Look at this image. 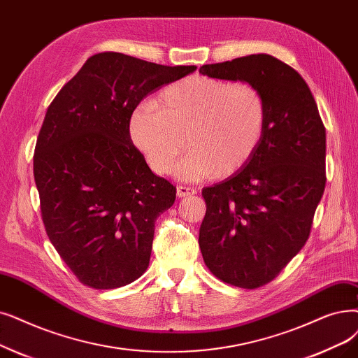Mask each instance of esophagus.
Returning a JSON list of instances; mask_svg holds the SVG:
<instances>
[{
	"instance_id": "esophagus-1",
	"label": "esophagus",
	"mask_w": 358,
	"mask_h": 358,
	"mask_svg": "<svg viewBox=\"0 0 358 358\" xmlns=\"http://www.w3.org/2000/svg\"><path fill=\"white\" fill-rule=\"evenodd\" d=\"M197 192L193 187H187V185H178L177 187V196L178 197H190L194 196Z\"/></svg>"
}]
</instances>
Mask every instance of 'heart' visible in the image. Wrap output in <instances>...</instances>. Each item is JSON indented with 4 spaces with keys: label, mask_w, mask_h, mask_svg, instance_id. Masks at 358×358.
<instances>
[{
    "label": "heart",
    "mask_w": 358,
    "mask_h": 358,
    "mask_svg": "<svg viewBox=\"0 0 358 358\" xmlns=\"http://www.w3.org/2000/svg\"><path fill=\"white\" fill-rule=\"evenodd\" d=\"M268 106L260 89L245 80L190 76L166 86L157 102L138 105L130 134L158 174L178 166L182 180L196 181L240 171L257 152L266 131Z\"/></svg>",
    "instance_id": "obj_1"
}]
</instances>
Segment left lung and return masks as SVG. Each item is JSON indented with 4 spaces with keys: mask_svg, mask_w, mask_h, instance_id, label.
Segmentation results:
<instances>
[{
    "mask_svg": "<svg viewBox=\"0 0 358 358\" xmlns=\"http://www.w3.org/2000/svg\"><path fill=\"white\" fill-rule=\"evenodd\" d=\"M213 79L256 85L268 106L255 157L225 181L201 190L199 245L222 282L269 284L304 247L326 184V130L303 77L268 54L206 64Z\"/></svg>",
    "mask_w": 358,
    "mask_h": 358,
    "instance_id": "1",
    "label": "left lung"
}]
</instances>
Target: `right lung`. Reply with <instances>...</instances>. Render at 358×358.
<instances>
[{
    "label": "right lung",
    "mask_w": 358,
    "mask_h": 358,
    "mask_svg": "<svg viewBox=\"0 0 358 358\" xmlns=\"http://www.w3.org/2000/svg\"><path fill=\"white\" fill-rule=\"evenodd\" d=\"M196 69L95 54L48 106L34 155L42 221L83 285L113 289L146 272L155 221L177 189L152 173L130 120L149 93Z\"/></svg>",
    "instance_id": "1"
}]
</instances>
